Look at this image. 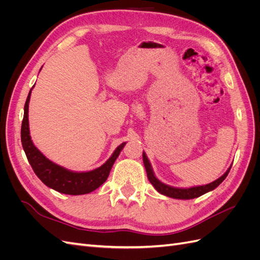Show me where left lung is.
<instances>
[{
  "label": "left lung",
  "mask_w": 260,
  "mask_h": 260,
  "mask_svg": "<svg viewBox=\"0 0 260 260\" xmlns=\"http://www.w3.org/2000/svg\"><path fill=\"white\" fill-rule=\"evenodd\" d=\"M143 162H144V167H145L149 182L153 184V186L156 188V190L158 191L160 194L169 196V198L180 199V200L195 199V198H199V196L205 194L209 191H212L226 178L228 174H229V171L231 169V166H230V168L225 171V174L223 176H221L219 179L214 181V182L208 183L206 185L194 186V187H190V188H178V187H172V186L164 184L162 182H160V181L154 176V172L152 170L151 164H149L144 152H143Z\"/></svg>",
  "instance_id": "obj_1"
}]
</instances>
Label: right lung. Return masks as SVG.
<instances>
[{
	"label": "right lung",
	"instance_id": "obj_1",
	"mask_svg": "<svg viewBox=\"0 0 260 260\" xmlns=\"http://www.w3.org/2000/svg\"><path fill=\"white\" fill-rule=\"evenodd\" d=\"M30 94L31 90L25 103V113H23V119L21 123V144L35 174L46 186L62 194L81 195L88 194L94 190H96L99 186H101L107 180L113 165L117 159V157L119 156L125 143H122L118 146L111 156V158L104 165H102L101 167L92 171L74 172L58 166V165L54 164L50 159L46 158L35 146L32 141H31L28 120Z\"/></svg>",
	"mask_w": 260,
	"mask_h": 260
}]
</instances>
